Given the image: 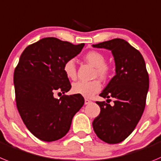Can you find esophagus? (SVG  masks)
<instances>
[{
	"label": "esophagus",
	"mask_w": 161,
	"mask_h": 161,
	"mask_svg": "<svg viewBox=\"0 0 161 161\" xmlns=\"http://www.w3.org/2000/svg\"><path fill=\"white\" fill-rule=\"evenodd\" d=\"M90 103H91V101L88 98H85V104H89Z\"/></svg>",
	"instance_id": "1"
}]
</instances>
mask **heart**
Instances as JSON below:
<instances>
[{"instance_id": "heart-1", "label": "heart", "mask_w": 161, "mask_h": 161, "mask_svg": "<svg viewBox=\"0 0 161 161\" xmlns=\"http://www.w3.org/2000/svg\"><path fill=\"white\" fill-rule=\"evenodd\" d=\"M85 60L95 67V75L98 76L102 79H106L109 76V66L105 63V57L102 53L95 50L88 52L84 56ZM63 71L66 77L70 79H75L76 78V66L74 59H69L64 63ZM102 85L99 80L92 81H79L73 84L72 91L75 94H78L85 98H91L95 94L100 91Z\"/></svg>"}]
</instances>
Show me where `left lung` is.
<instances>
[{
  "mask_svg": "<svg viewBox=\"0 0 161 161\" xmlns=\"http://www.w3.org/2000/svg\"><path fill=\"white\" fill-rule=\"evenodd\" d=\"M92 46L111 50L115 66V75L99 95L115 98L114 105L96 102L100 113L92 125L100 140L118 144L132 132L144 112L149 87L145 62L141 53L124 39L115 38Z\"/></svg>",
  "mask_w": 161,
  "mask_h": 161,
  "instance_id": "obj_1",
  "label": "left lung"
}]
</instances>
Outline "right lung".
Masks as SVG:
<instances>
[{
	"label": "right lung",
	"mask_w": 161,
	"mask_h": 161,
	"mask_svg": "<svg viewBox=\"0 0 161 161\" xmlns=\"http://www.w3.org/2000/svg\"><path fill=\"white\" fill-rule=\"evenodd\" d=\"M84 45L45 37L21 53L14 75L17 110L29 131L39 140L51 142L63 138L83 106L84 98L78 94L59 99L53 95L70 90L63 66L82 51Z\"/></svg>",
	"instance_id": "1"
}]
</instances>
